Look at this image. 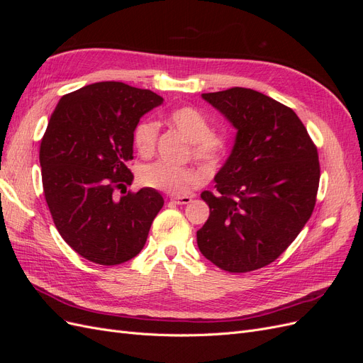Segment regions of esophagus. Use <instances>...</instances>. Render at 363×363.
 <instances>
[{
    "label": "esophagus",
    "mask_w": 363,
    "mask_h": 363,
    "mask_svg": "<svg viewBox=\"0 0 363 363\" xmlns=\"http://www.w3.org/2000/svg\"><path fill=\"white\" fill-rule=\"evenodd\" d=\"M171 201L175 203V204H189L192 201V196H171Z\"/></svg>",
    "instance_id": "34e87169"
}]
</instances>
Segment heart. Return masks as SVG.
Listing matches in <instances>:
<instances>
[{
	"instance_id": "1",
	"label": "heart",
	"mask_w": 363,
	"mask_h": 363,
	"mask_svg": "<svg viewBox=\"0 0 363 363\" xmlns=\"http://www.w3.org/2000/svg\"><path fill=\"white\" fill-rule=\"evenodd\" d=\"M168 123L177 128L191 142V151L195 159L201 160L208 167L221 163L228 151V139L221 131L211 130L208 119L192 106L174 108L168 113ZM159 136V125L151 119H144L133 131V144L140 156L150 157L156 150ZM139 182L147 188L167 192L171 195H182L200 186L207 174L203 168L186 164L175 167L164 162L144 164L139 169Z\"/></svg>"
}]
</instances>
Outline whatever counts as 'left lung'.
Here are the masks:
<instances>
[{
    "mask_svg": "<svg viewBox=\"0 0 363 363\" xmlns=\"http://www.w3.org/2000/svg\"><path fill=\"white\" fill-rule=\"evenodd\" d=\"M238 130L232 155L201 199V255L228 272L269 265L309 221L320 186L318 150L291 107L245 87L203 94Z\"/></svg>",
    "mask_w": 363,
    "mask_h": 363,
    "instance_id": "left-lung-1",
    "label": "left lung"
}]
</instances>
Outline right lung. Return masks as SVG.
Masks as SVG:
<instances>
[{
    "label": "right lung",
    "instance_id": "1",
    "mask_svg": "<svg viewBox=\"0 0 363 363\" xmlns=\"http://www.w3.org/2000/svg\"><path fill=\"white\" fill-rule=\"evenodd\" d=\"M162 101L148 89L101 82L63 95L48 121L39 160L54 225L75 252L98 265L138 256L163 207L156 189L127 192L133 174L125 164L133 159L140 116Z\"/></svg>",
    "mask_w": 363,
    "mask_h": 363
}]
</instances>
